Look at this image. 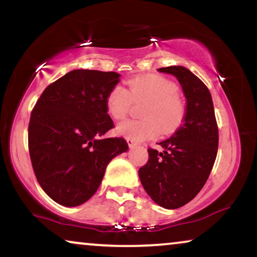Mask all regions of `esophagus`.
I'll use <instances>...</instances> for the list:
<instances>
[{
	"label": "esophagus",
	"instance_id": "obj_1",
	"mask_svg": "<svg viewBox=\"0 0 257 257\" xmlns=\"http://www.w3.org/2000/svg\"><path fill=\"white\" fill-rule=\"evenodd\" d=\"M127 144H128L130 149H135V147L138 145V144H137L136 142H133V140H131V139H127Z\"/></svg>",
	"mask_w": 257,
	"mask_h": 257
}]
</instances>
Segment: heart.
<instances>
[{
  "mask_svg": "<svg viewBox=\"0 0 257 257\" xmlns=\"http://www.w3.org/2000/svg\"><path fill=\"white\" fill-rule=\"evenodd\" d=\"M179 87L173 80L160 75H145L128 80V91L124 86H112L106 94L105 106L113 119L120 120L135 101L147 100L144 107V119H130L117 126V133L136 143L153 139L165 133H172L185 120L186 106L178 93Z\"/></svg>",
  "mask_w": 257,
  "mask_h": 257,
  "instance_id": "b5f03b06",
  "label": "heart"
}]
</instances>
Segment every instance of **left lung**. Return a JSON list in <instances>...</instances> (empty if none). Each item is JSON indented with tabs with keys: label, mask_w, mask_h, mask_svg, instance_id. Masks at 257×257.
I'll return each mask as SVG.
<instances>
[{
	"label": "left lung",
	"mask_w": 257,
	"mask_h": 257,
	"mask_svg": "<svg viewBox=\"0 0 257 257\" xmlns=\"http://www.w3.org/2000/svg\"><path fill=\"white\" fill-rule=\"evenodd\" d=\"M158 71L177 77L186 97L184 124L171 138L159 143L163 152L149 149V161L139 168L147 194L166 209L185 206L205 186L216 159L219 145L212 96L201 79L185 66Z\"/></svg>",
	"instance_id": "obj_1"
}]
</instances>
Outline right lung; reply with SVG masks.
Listing matches in <instances>:
<instances>
[{"label": "right lung", "instance_id": "right-lung-1", "mask_svg": "<svg viewBox=\"0 0 257 257\" xmlns=\"http://www.w3.org/2000/svg\"><path fill=\"white\" fill-rule=\"evenodd\" d=\"M117 72L72 70L50 84L31 112L28 142L38 184L59 205L76 207L97 192L110 161L128 150L105 138L113 121L105 99Z\"/></svg>", "mask_w": 257, "mask_h": 257}]
</instances>
